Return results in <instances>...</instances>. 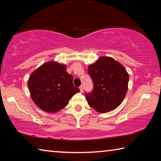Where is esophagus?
<instances>
[{
  "mask_svg": "<svg viewBox=\"0 0 161 161\" xmlns=\"http://www.w3.org/2000/svg\"><path fill=\"white\" fill-rule=\"evenodd\" d=\"M80 88V93H83V86H80V88Z\"/></svg>",
  "mask_w": 161,
  "mask_h": 161,
  "instance_id": "esophagus-1",
  "label": "esophagus"
}]
</instances>
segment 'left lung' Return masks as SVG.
<instances>
[{"label":"left lung","instance_id":"obj_1","mask_svg":"<svg viewBox=\"0 0 161 161\" xmlns=\"http://www.w3.org/2000/svg\"><path fill=\"white\" fill-rule=\"evenodd\" d=\"M88 72L93 83V91L85 93L88 105L99 113L119 106L128 91L129 77L125 68L112 58L101 57L89 65Z\"/></svg>","mask_w":161,"mask_h":161}]
</instances>
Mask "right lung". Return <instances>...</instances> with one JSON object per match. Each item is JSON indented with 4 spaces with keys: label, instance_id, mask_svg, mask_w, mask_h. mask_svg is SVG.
<instances>
[{
    "label": "right lung",
    "instance_id": "add662e5",
    "mask_svg": "<svg viewBox=\"0 0 161 161\" xmlns=\"http://www.w3.org/2000/svg\"><path fill=\"white\" fill-rule=\"evenodd\" d=\"M73 80L65 65L48 62L31 75L28 86L32 100L41 109L55 113L66 106L71 97L80 91Z\"/></svg>",
    "mask_w": 161,
    "mask_h": 161
}]
</instances>
